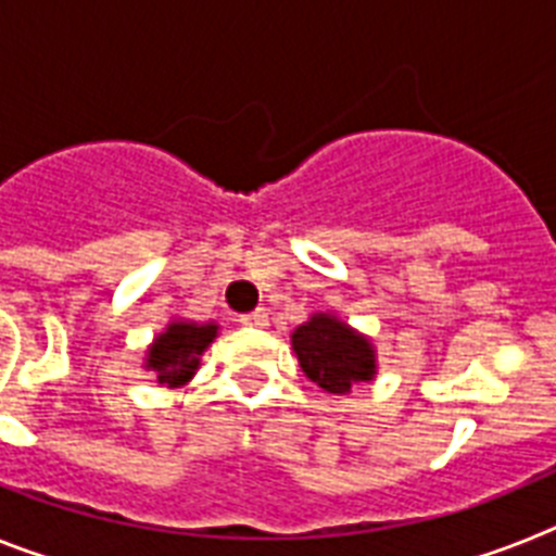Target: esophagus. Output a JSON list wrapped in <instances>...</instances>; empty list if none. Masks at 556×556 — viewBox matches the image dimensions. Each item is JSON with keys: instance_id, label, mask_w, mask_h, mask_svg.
<instances>
[{"instance_id": "34e87169", "label": "esophagus", "mask_w": 556, "mask_h": 556, "mask_svg": "<svg viewBox=\"0 0 556 556\" xmlns=\"http://www.w3.org/2000/svg\"><path fill=\"white\" fill-rule=\"evenodd\" d=\"M240 325H249V328H265V325H268V314H265L263 307H260V311H251V314L240 316Z\"/></svg>"}]
</instances>
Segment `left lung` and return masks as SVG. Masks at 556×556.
<instances>
[{"label": "left lung", "mask_w": 556, "mask_h": 556, "mask_svg": "<svg viewBox=\"0 0 556 556\" xmlns=\"http://www.w3.org/2000/svg\"><path fill=\"white\" fill-rule=\"evenodd\" d=\"M307 379L333 395L350 393L358 381L376 376V350L370 339L330 314H314L291 336Z\"/></svg>", "instance_id": "1"}]
</instances>
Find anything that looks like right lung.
<instances>
[{"label": "right lung", "instance_id": "1", "mask_svg": "<svg viewBox=\"0 0 556 556\" xmlns=\"http://www.w3.org/2000/svg\"><path fill=\"white\" fill-rule=\"evenodd\" d=\"M217 325L172 321L147 350V370H155L157 381L166 387H180L194 376L203 350L214 342Z\"/></svg>", "mask_w": 556, "mask_h": 556}]
</instances>
